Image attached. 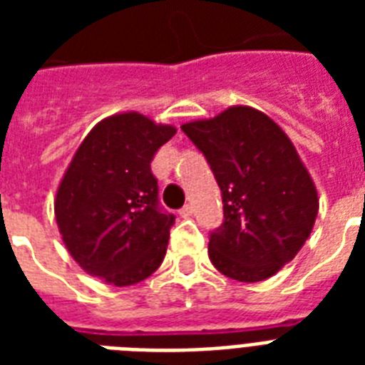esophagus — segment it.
I'll return each mask as SVG.
<instances>
[{"instance_id": "34e87169", "label": "esophagus", "mask_w": 365, "mask_h": 365, "mask_svg": "<svg viewBox=\"0 0 365 365\" xmlns=\"http://www.w3.org/2000/svg\"><path fill=\"white\" fill-rule=\"evenodd\" d=\"M180 216H182V217H191V216H193V208H191V206H189V205H185L182 208V210H180Z\"/></svg>"}]
</instances>
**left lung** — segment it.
I'll list each match as a JSON object with an SVG mask.
<instances>
[{
  "label": "left lung",
  "mask_w": 365,
  "mask_h": 365,
  "mask_svg": "<svg viewBox=\"0 0 365 365\" xmlns=\"http://www.w3.org/2000/svg\"><path fill=\"white\" fill-rule=\"evenodd\" d=\"M222 189L223 223L210 235L212 265L239 282L277 274L309 239L318 191L288 134L250 106L182 125Z\"/></svg>",
  "instance_id": "8db88e82"
}]
</instances>
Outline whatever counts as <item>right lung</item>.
Segmentation results:
<instances>
[{"label": "right lung", "mask_w": 365, "mask_h": 365, "mask_svg": "<svg viewBox=\"0 0 365 365\" xmlns=\"http://www.w3.org/2000/svg\"><path fill=\"white\" fill-rule=\"evenodd\" d=\"M176 126L125 111L102 119L60 180L54 216L66 248L91 277L123 288L165 259L174 214L159 210L151 160Z\"/></svg>", "instance_id": "right-lung-1"}]
</instances>
